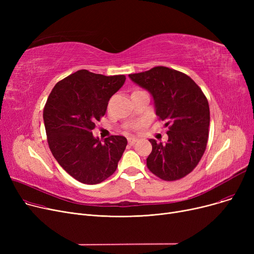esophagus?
I'll use <instances>...</instances> for the list:
<instances>
[{
	"label": "esophagus",
	"instance_id": "34e87169",
	"mask_svg": "<svg viewBox=\"0 0 254 254\" xmlns=\"http://www.w3.org/2000/svg\"><path fill=\"white\" fill-rule=\"evenodd\" d=\"M127 141H128L129 145H134L138 141V139L134 138V137H129V138H127Z\"/></svg>",
	"mask_w": 254,
	"mask_h": 254
}]
</instances>
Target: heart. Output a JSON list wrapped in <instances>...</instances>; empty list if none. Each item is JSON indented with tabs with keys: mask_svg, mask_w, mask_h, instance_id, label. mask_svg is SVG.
Returning <instances> with one entry per match:
<instances>
[{
	"mask_svg": "<svg viewBox=\"0 0 254 254\" xmlns=\"http://www.w3.org/2000/svg\"><path fill=\"white\" fill-rule=\"evenodd\" d=\"M140 127V126H132V127H130L131 128H135V127Z\"/></svg>",
	"mask_w": 254,
	"mask_h": 254,
	"instance_id": "b5f03b06",
	"label": "heart"
}]
</instances>
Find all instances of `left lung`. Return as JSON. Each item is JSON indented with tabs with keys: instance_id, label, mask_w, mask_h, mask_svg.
I'll list each match as a JSON object with an SVG mask.
<instances>
[{
	"instance_id": "left-lung-1",
	"label": "left lung",
	"mask_w": 254,
	"mask_h": 254,
	"mask_svg": "<svg viewBox=\"0 0 254 254\" xmlns=\"http://www.w3.org/2000/svg\"><path fill=\"white\" fill-rule=\"evenodd\" d=\"M128 77L150 92L155 114L169 127L165 144L149 140L148 169L166 181L190 174L201 161L209 137L210 110L202 89L188 75L162 65Z\"/></svg>"
}]
</instances>
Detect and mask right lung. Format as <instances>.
<instances>
[{
    "label": "right lung",
    "instance_id": "obj_1",
    "mask_svg": "<svg viewBox=\"0 0 254 254\" xmlns=\"http://www.w3.org/2000/svg\"><path fill=\"white\" fill-rule=\"evenodd\" d=\"M125 81V75L79 70L58 82L47 99L43 119L49 148L61 167L79 182L98 184L116 171L127 138L111 136L102 143L91 130Z\"/></svg>",
    "mask_w": 254,
    "mask_h": 254
}]
</instances>
